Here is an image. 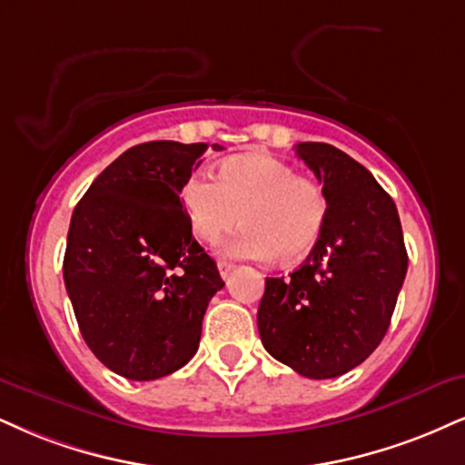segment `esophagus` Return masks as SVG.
Segmentation results:
<instances>
[{"instance_id":"1","label":"esophagus","mask_w":465,"mask_h":465,"mask_svg":"<svg viewBox=\"0 0 465 465\" xmlns=\"http://www.w3.org/2000/svg\"><path fill=\"white\" fill-rule=\"evenodd\" d=\"M217 269H220V276L226 280L228 276H231L234 265H232V262H228V261H220V262H217Z\"/></svg>"}]
</instances>
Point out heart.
<instances>
[{"instance_id": "b5f03b06", "label": "heart", "mask_w": 465, "mask_h": 465, "mask_svg": "<svg viewBox=\"0 0 465 465\" xmlns=\"http://www.w3.org/2000/svg\"><path fill=\"white\" fill-rule=\"evenodd\" d=\"M220 183L192 174L181 187V204L192 232L217 242L239 222L243 231L223 243L228 256L297 262L319 243L328 222V196L317 181L297 176L269 154H239L222 162Z\"/></svg>"}]
</instances>
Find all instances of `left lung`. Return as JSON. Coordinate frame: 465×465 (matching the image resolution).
Returning a JSON list of instances; mask_svg holds the SVG:
<instances>
[{
  "label": "left lung",
  "mask_w": 465,
  "mask_h": 465,
  "mask_svg": "<svg viewBox=\"0 0 465 465\" xmlns=\"http://www.w3.org/2000/svg\"><path fill=\"white\" fill-rule=\"evenodd\" d=\"M295 153L323 185L328 222L300 269L265 280L259 334L278 362L331 380L386 336L408 252L397 204L362 163L323 142H302Z\"/></svg>",
  "instance_id": "left-lung-1"
}]
</instances>
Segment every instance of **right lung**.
Instances as JSON below:
<instances>
[{
    "label": "right lung",
    "mask_w": 465,
    "mask_h": 465,
    "mask_svg": "<svg viewBox=\"0 0 465 465\" xmlns=\"http://www.w3.org/2000/svg\"><path fill=\"white\" fill-rule=\"evenodd\" d=\"M206 148L170 140L129 148L73 211L66 293L85 345L127 380H159L185 366L223 286L181 204L183 183Z\"/></svg>",
    "instance_id": "obj_1"
}]
</instances>
